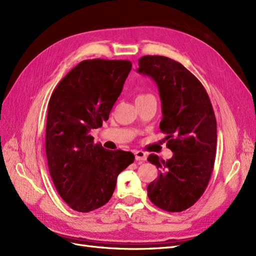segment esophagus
I'll use <instances>...</instances> for the list:
<instances>
[{
  "mask_svg": "<svg viewBox=\"0 0 256 256\" xmlns=\"http://www.w3.org/2000/svg\"><path fill=\"white\" fill-rule=\"evenodd\" d=\"M134 156H136V161H145L146 160V152H142V150H136L134 152Z\"/></svg>",
  "mask_w": 256,
  "mask_h": 256,
  "instance_id": "obj_1",
  "label": "esophagus"
}]
</instances>
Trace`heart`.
Returning <instances> with one entry per match:
<instances>
[{"label":"heart","instance_id":"heart-1","mask_svg":"<svg viewBox=\"0 0 256 256\" xmlns=\"http://www.w3.org/2000/svg\"><path fill=\"white\" fill-rule=\"evenodd\" d=\"M147 96H152V95H146V94H140L136 96V99H141V98H144V97H147Z\"/></svg>","mask_w":256,"mask_h":256}]
</instances>
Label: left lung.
Listing matches in <instances>:
<instances>
[{
    "label": "left lung",
    "mask_w": 256,
    "mask_h": 256,
    "mask_svg": "<svg viewBox=\"0 0 256 256\" xmlns=\"http://www.w3.org/2000/svg\"><path fill=\"white\" fill-rule=\"evenodd\" d=\"M138 72L157 83L162 104L161 132L173 157L166 161L150 154L159 168L147 186L152 203L168 212H180L202 196L210 180L216 146V116L206 90L178 62L161 56L138 60Z\"/></svg>",
    "instance_id": "left-lung-1"
}]
</instances>
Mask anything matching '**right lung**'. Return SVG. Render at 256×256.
<instances>
[{
	"instance_id": "right-lung-1",
	"label": "right lung",
	"mask_w": 256,
	"mask_h": 256,
	"mask_svg": "<svg viewBox=\"0 0 256 256\" xmlns=\"http://www.w3.org/2000/svg\"><path fill=\"white\" fill-rule=\"evenodd\" d=\"M130 60H85L53 90L48 104L46 154L60 198L79 212L104 206L118 174L134 161L130 152L95 144L92 129L102 126L122 90Z\"/></svg>"
}]
</instances>
